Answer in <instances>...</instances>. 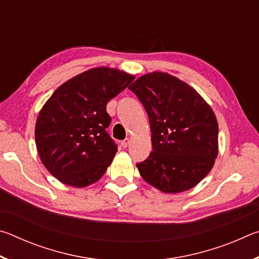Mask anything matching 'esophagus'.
<instances>
[{"mask_svg":"<svg viewBox=\"0 0 259 259\" xmlns=\"http://www.w3.org/2000/svg\"><path fill=\"white\" fill-rule=\"evenodd\" d=\"M129 144H130V139H128V138H126V139H124V140H122V142H121V145H122V147H128L129 146Z\"/></svg>","mask_w":259,"mask_h":259,"instance_id":"34e87169","label":"esophagus"}]
</instances>
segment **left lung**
I'll list each match as a JSON object with an SVG mask.
<instances>
[{"label":"left lung","instance_id":"obj_1","mask_svg":"<svg viewBox=\"0 0 259 259\" xmlns=\"http://www.w3.org/2000/svg\"><path fill=\"white\" fill-rule=\"evenodd\" d=\"M129 89L145 107L153 151L137 163L140 176L164 193L194 187L218 155V123L194 88L163 72L147 73Z\"/></svg>","mask_w":259,"mask_h":259}]
</instances>
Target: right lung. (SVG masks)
I'll use <instances>...</instances> for the list:
<instances>
[{
    "mask_svg": "<svg viewBox=\"0 0 259 259\" xmlns=\"http://www.w3.org/2000/svg\"><path fill=\"white\" fill-rule=\"evenodd\" d=\"M135 80L116 68L96 67L69 78L43 105L35 143L43 165L73 187L96 183L112 163L117 146L106 128V105Z\"/></svg>",
    "mask_w": 259,
    "mask_h": 259,
    "instance_id": "add662e5",
    "label": "right lung"
}]
</instances>
